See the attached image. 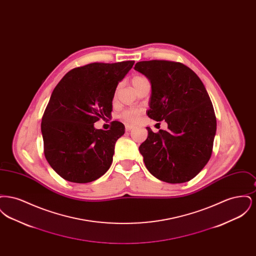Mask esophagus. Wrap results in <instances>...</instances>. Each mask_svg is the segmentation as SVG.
Segmentation results:
<instances>
[{
	"label": "esophagus",
	"instance_id": "1",
	"mask_svg": "<svg viewBox=\"0 0 256 256\" xmlns=\"http://www.w3.org/2000/svg\"><path fill=\"white\" fill-rule=\"evenodd\" d=\"M124 128H126V132H130L134 128V126H132V124H126Z\"/></svg>",
	"mask_w": 256,
	"mask_h": 256
}]
</instances>
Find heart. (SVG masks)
<instances>
[{"label": "heart", "mask_w": 256, "mask_h": 256, "mask_svg": "<svg viewBox=\"0 0 256 256\" xmlns=\"http://www.w3.org/2000/svg\"><path fill=\"white\" fill-rule=\"evenodd\" d=\"M146 80V78L142 76H135L132 78V84H137L143 80ZM141 114V111L138 110H128L124 111L121 114V118L124 119L126 122H136Z\"/></svg>", "instance_id": "heart-1"}]
</instances>
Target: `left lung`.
<instances>
[{
  "instance_id": "obj_1",
  "label": "left lung",
  "mask_w": 256,
  "mask_h": 256,
  "mask_svg": "<svg viewBox=\"0 0 256 256\" xmlns=\"http://www.w3.org/2000/svg\"><path fill=\"white\" fill-rule=\"evenodd\" d=\"M134 69L152 84L148 116L165 121L168 130L154 132L139 146L148 172L162 182L183 183L204 169L212 154L217 121L206 89L180 62L140 61Z\"/></svg>"
}]
</instances>
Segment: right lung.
Masks as SVG:
<instances>
[{"instance_id": "1", "label": "right lung", "mask_w": 256, "mask_h": 256, "mask_svg": "<svg viewBox=\"0 0 256 256\" xmlns=\"http://www.w3.org/2000/svg\"><path fill=\"white\" fill-rule=\"evenodd\" d=\"M134 64L94 62L76 67L54 89L41 132L45 158L65 180L91 182L110 169L124 126L113 121L110 130H96L94 122L111 117L116 87Z\"/></svg>"}]
</instances>
